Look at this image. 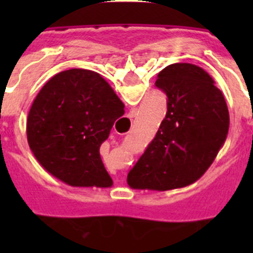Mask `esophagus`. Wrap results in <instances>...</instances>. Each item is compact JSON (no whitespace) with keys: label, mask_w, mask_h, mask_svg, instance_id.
<instances>
[{"label":"esophagus","mask_w":253,"mask_h":253,"mask_svg":"<svg viewBox=\"0 0 253 253\" xmlns=\"http://www.w3.org/2000/svg\"><path fill=\"white\" fill-rule=\"evenodd\" d=\"M134 117H135V110H132V111H130V114L127 115L126 118L122 119L123 127H125V128H127V127L131 126V123H132V118H134Z\"/></svg>","instance_id":"obj_1"}]
</instances>
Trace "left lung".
<instances>
[{
	"instance_id": "obj_1",
	"label": "left lung",
	"mask_w": 253,
	"mask_h": 253,
	"mask_svg": "<svg viewBox=\"0 0 253 253\" xmlns=\"http://www.w3.org/2000/svg\"><path fill=\"white\" fill-rule=\"evenodd\" d=\"M155 85L168 97L166 118L127 184L164 192L188 186L208 170L226 142L230 115L223 93L198 65H168Z\"/></svg>"
}]
</instances>
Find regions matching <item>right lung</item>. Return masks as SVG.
Segmentation results:
<instances>
[{
  "label": "right lung",
  "mask_w": 253,
  "mask_h": 253,
  "mask_svg": "<svg viewBox=\"0 0 253 253\" xmlns=\"http://www.w3.org/2000/svg\"><path fill=\"white\" fill-rule=\"evenodd\" d=\"M125 105L98 73L68 69L49 79L27 117V142L39 164L65 184L109 188L99 147Z\"/></svg>",
  "instance_id": "obj_1"
}]
</instances>
